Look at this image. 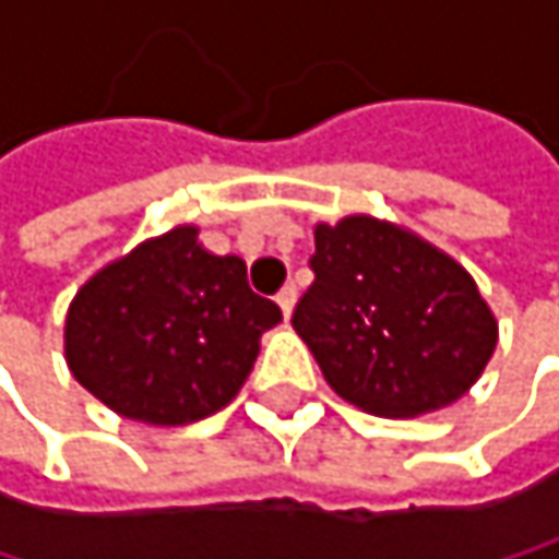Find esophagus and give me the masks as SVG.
<instances>
[{
	"mask_svg": "<svg viewBox=\"0 0 559 559\" xmlns=\"http://www.w3.org/2000/svg\"><path fill=\"white\" fill-rule=\"evenodd\" d=\"M275 300H278L281 313H284V320H287V317H290V310H294V304H297V287H294V284H284Z\"/></svg>",
	"mask_w": 559,
	"mask_h": 559,
	"instance_id": "1",
	"label": "esophagus"
}]
</instances>
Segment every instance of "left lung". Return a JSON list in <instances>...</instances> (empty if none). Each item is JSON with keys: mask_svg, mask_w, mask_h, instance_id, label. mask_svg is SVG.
Masks as SVG:
<instances>
[{"mask_svg": "<svg viewBox=\"0 0 559 559\" xmlns=\"http://www.w3.org/2000/svg\"><path fill=\"white\" fill-rule=\"evenodd\" d=\"M313 242L290 323L343 401L417 417L476 385L499 323L460 262L376 216L320 223Z\"/></svg>", "mask_w": 559, "mask_h": 559, "instance_id": "left-lung-1", "label": "left lung"}]
</instances>
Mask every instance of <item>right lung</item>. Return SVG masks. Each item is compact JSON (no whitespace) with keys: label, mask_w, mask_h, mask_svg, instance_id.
I'll use <instances>...</instances> for the list:
<instances>
[{"label":"right lung","mask_w":559,"mask_h":559,"mask_svg":"<svg viewBox=\"0 0 559 559\" xmlns=\"http://www.w3.org/2000/svg\"><path fill=\"white\" fill-rule=\"evenodd\" d=\"M278 320L239 255H213L193 226H177L76 290L63 353L73 379L116 414L180 427L239 394Z\"/></svg>","instance_id":"obj_1"}]
</instances>
